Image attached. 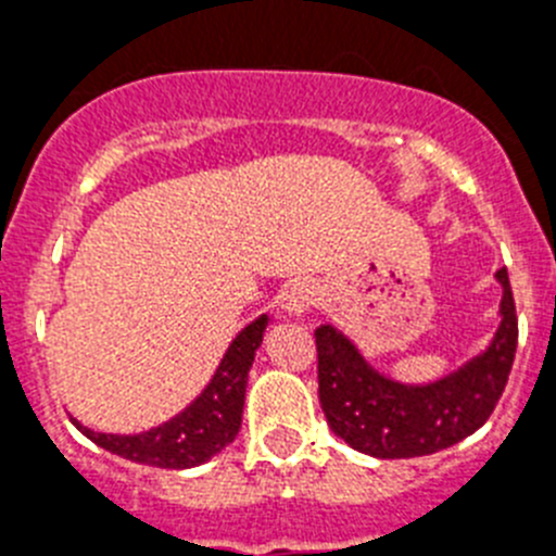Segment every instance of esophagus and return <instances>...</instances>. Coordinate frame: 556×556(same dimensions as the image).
I'll return each instance as SVG.
<instances>
[{
	"label": "esophagus",
	"mask_w": 556,
	"mask_h": 556,
	"mask_svg": "<svg viewBox=\"0 0 556 556\" xmlns=\"http://www.w3.org/2000/svg\"><path fill=\"white\" fill-rule=\"evenodd\" d=\"M317 301H320V289L314 287L312 281L289 283L281 294V306L289 317H303Z\"/></svg>",
	"instance_id": "esophagus-1"
}]
</instances>
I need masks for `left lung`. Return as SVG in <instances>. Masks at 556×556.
Returning <instances> with one entry per match:
<instances>
[{"label":"left lung","instance_id":"1","mask_svg":"<svg viewBox=\"0 0 556 556\" xmlns=\"http://www.w3.org/2000/svg\"><path fill=\"white\" fill-rule=\"evenodd\" d=\"M495 281L501 323L490 345L424 384H406L372 367L342 328H317L320 406L333 434L376 459H409L451 448L481 429L507 387L518 348L507 267L495 273Z\"/></svg>","mask_w":556,"mask_h":556}]
</instances>
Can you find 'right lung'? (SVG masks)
Masks as SVG:
<instances>
[{
  "label": "right lung",
  "mask_w": 556,
  "mask_h": 556,
  "mask_svg": "<svg viewBox=\"0 0 556 556\" xmlns=\"http://www.w3.org/2000/svg\"><path fill=\"white\" fill-rule=\"evenodd\" d=\"M273 323L269 314H258L242 331L230 339L228 351L219 358L217 370L208 378V384L186 409L136 434H105L75 420L77 429L100 448L122 456V459L150 465V468L186 470L205 465L211 456H217L225 445H230L239 434L244 409V390H248V372L253 367L255 351L262 348L264 331Z\"/></svg>",
  "instance_id": "right-lung-1"
}]
</instances>
